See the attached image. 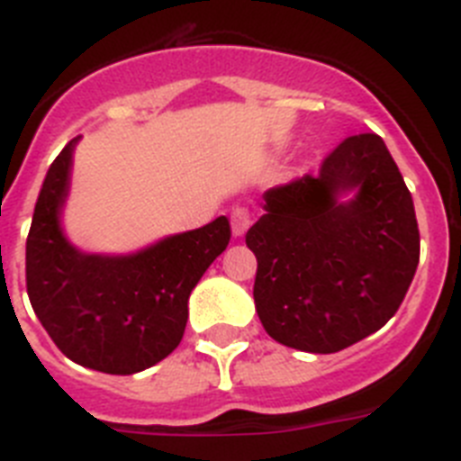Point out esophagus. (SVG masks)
<instances>
[{
  "label": "esophagus",
  "instance_id": "1",
  "mask_svg": "<svg viewBox=\"0 0 461 461\" xmlns=\"http://www.w3.org/2000/svg\"><path fill=\"white\" fill-rule=\"evenodd\" d=\"M249 212L244 210V207H233L230 212V226H233V235H244V230L249 228Z\"/></svg>",
  "mask_w": 461,
  "mask_h": 461
}]
</instances>
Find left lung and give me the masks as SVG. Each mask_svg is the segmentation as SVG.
<instances>
[{
  "mask_svg": "<svg viewBox=\"0 0 461 461\" xmlns=\"http://www.w3.org/2000/svg\"><path fill=\"white\" fill-rule=\"evenodd\" d=\"M346 193L351 199L343 201ZM249 228L254 303L267 335L337 353L388 323L420 260L413 198L376 133L341 140L319 175L263 194Z\"/></svg>",
  "mask_w": 461,
  "mask_h": 461,
  "instance_id": "8db88e82",
  "label": "left lung"
}]
</instances>
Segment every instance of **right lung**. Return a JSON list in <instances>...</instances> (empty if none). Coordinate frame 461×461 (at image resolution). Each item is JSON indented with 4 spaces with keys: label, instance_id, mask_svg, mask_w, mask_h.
<instances>
[{
    "label": "right lung",
    "instance_id": "right-lung-1",
    "mask_svg": "<svg viewBox=\"0 0 461 461\" xmlns=\"http://www.w3.org/2000/svg\"><path fill=\"white\" fill-rule=\"evenodd\" d=\"M73 138L48 168L27 235V295L57 348L83 367L136 374L177 348L189 295L228 247L226 217L129 256L85 254L59 226Z\"/></svg>",
    "mask_w": 461,
    "mask_h": 461
}]
</instances>
